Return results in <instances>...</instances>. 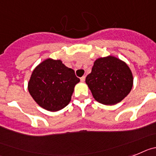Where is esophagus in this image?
Returning a JSON list of instances; mask_svg holds the SVG:
<instances>
[{
    "label": "esophagus",
    "mask_w": 156,
    "mask_h": 156,
    "mask_svg": "<svg viewBox=\"0 0 156 156\" xmlns=\"http://www.w3.org/2000/svg\"><path fill=\"white\" fill-rule=\"evenodd\" d=\"M80 80H81V82H85V80H86V77L82 76V78H80Z\"/></svg>",
    "instance_id": "obj_1"
}]
</instances>
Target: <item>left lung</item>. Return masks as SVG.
Masks as SVG:
<instances>
[{
	"label": "left lung",
	"instance_id": "obj_1",
	"mask_svg": "<svg viewBox=\"0 0 156 156\" xmlns=\"http://www.w3.org/2000/svg\"><path fill=\"white\" fill-rule=\"evenodd\" d=\"M86 83L97 102L113 105L121 102L130 93L133 76L126 62L108 55L95 60Z\"/></svg>",
	"mask_w": 156,
	"mask_h": 156
}]
</instances>
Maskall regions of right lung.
Instances as JSON below:
<instances>
[{
    "mask_svg": "<svg viewBox=\"0 0 156 156\" xmlns=\"http://www.w3.org/2000/svg\"><path fill=\"white\" fill-rule=\"evenodd\" d=\"M79 82L74 70L66 67L62 60L47 58L33 70L27 88L41 108L55 112L68 105Z\"/></svg>",
    "mask_w": 156,
    "mask_h": 156,
    "instance_id": "add662e5",
    "label": "right lung"
}]
</instances>
